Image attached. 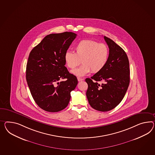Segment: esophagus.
Returning <instances> with one entry per match:
<instances>
[{
    "instance_id": "esophagus-1",
    "label": "esophagus",
    "mask_w": 155,
    "mask_h": 155,
    "mask_svg": "<svg viewBox=\"0 0 155 155\" xmlns=\"http://www.w3.org/2000/svg\"><path fill=\"white\" fill-rule=\"evenodd\" d=\"M83 79H82V78H78V81H83Z\"/></svg>"
}]
</instances>
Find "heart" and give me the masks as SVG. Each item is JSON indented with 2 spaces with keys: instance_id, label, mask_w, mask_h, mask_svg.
<instances>
[{
  "instance_id": "1",
  "label": "heart",
  "mask_w": 155,
  "mask_h": 155,
  "mask_svg": "<svg viewBox=\"0 0 155 155\" xmlns=\"http://www.w3.org/2000/svg\"><path fill=\"white\" fill-rule=\"evenodd\" d=\"M75 50V53L66 52L64 59L66 66L71 69L78 66L81 61L83 64L71 71L77 76H83L91 71L97 73L107 63L109 49L106 44L94 40H81L76 45Z\"/></svg>"
}]
</instances>
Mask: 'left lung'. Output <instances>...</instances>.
<instances>
[{"instance_id": "1", "label": "left lung", "mask_w": 155, "mask_h": 155, "mask_svg": "<svg viewBox=\"0 0 155 155\" xmlns=\"http://www.w3.org/2000/svg\"><path fill=\"white\" fill-rule=\"evenodd\" d=\"M109 48L107 63L103 69L85 81L89 104L97 111H110L123 99L130 83L129 62L125 52L111 39L104 36ZM99 81L104 83L99 84Z\"/></svg>"}]
</instances>
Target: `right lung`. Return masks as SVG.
<instances>
[{
	"instance_id": "obj_1",
	"label": "right lung",
	"mask_w": 155,
	"mask_h": 155,
	"mask_svg": "<svg viewBox=\"0 0 155 155\" xmlns=\"http://www.w3.org/2000/svg\"><path fill=\"white\" fill-rule=\"evenodd\" d=\"M76 35L72 32L49 34L30 53L26 81L33 99L44 111L56 112L65 108L78 83L64 66V59ZM62 79L66 80L60 82Z\"/></svg>"
}]
</instances>
